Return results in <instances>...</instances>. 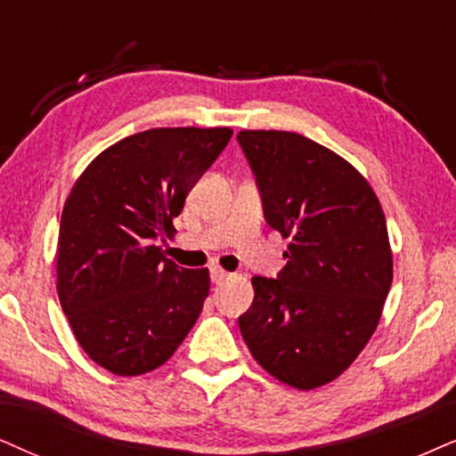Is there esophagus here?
Here are the masks:
<instances>
[{
  "label": "esophagus",
  "mask_w": 456,
  "mask_h": 456,
  "mask_svg": "<svg viewBox=\"0 0 456 456\" xmlns=\"http://www.w3.org/2000/svg\"><path fill=\"white\" fill-rule=\"evenodd\" d=\"M229 278V273L227 271H223V269H218V267H212L210 269V280H212V284H223L224 280Z\"/></svg>",
  "instance_id": "1"
}]
</instances>
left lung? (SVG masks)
Listing matches in <instances>:
<instances>
[{
	"label": "left lung",
	"instance_id": "8db88e82",
	"mask_svg": "<svg viewBox=\"0 0 456 456\" xmlns=\"http://www.w3.org/2000/svg\"><path fill=\"white\" fill-rule=\"evenodd\" d=\"M265 221L290 238L278 278L255 275L241 337L297 389L334 381L366 347L394 280L387 223L364 176L297 132L241 130Z\"/></svg>",
	"mask_w": 456,
	"mask_h": 456
}]
</instances>
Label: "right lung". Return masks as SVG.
<instances>
[{
  "label": "right lung",
  "mask_w": 456,
  "mask_h": 456,
  "mask_svg": "<svg viewBox=\"0 0 456 456\" xmlns=\"http://www.w3.org/2000/svg\"><path fill=\"white\" fill-rule=\"evenodd\" d=\"M232 128H153L105 149L77 178L61 216L56 290L71 330L119 377L151 372L200 318L208 269L161 255L185 198Z\"/></svg>",
  "instance_id": "1"
}]
</instances>
